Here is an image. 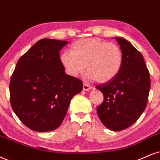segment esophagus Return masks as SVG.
<instances>
[{"label":"esophagus","mask_w":160,"mask_h":160,"mask_svg":"<svg viewBox=\"0 0 160 160\" xmlns=\"http://www.w3.org/2000/svg\"><path fill=\"white\" fill-rule=\"evenodd\" d=\"M92 88L90 87L89 86H88L87 84L84 83L83 84V87H82V90H83L84 92H87V91H89V90H91Z\"/></svg>","instance_id":"esophagus-1"}]
</instances>
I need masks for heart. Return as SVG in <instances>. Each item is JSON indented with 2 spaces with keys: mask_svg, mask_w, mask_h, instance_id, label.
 <instances>
[{
  "mask_svg": "<svg viewBox=\"0 0 160 160\" xmlns=\"http://www.w3.org/2000/svg\"><path fill=\"white\" fill-rule=\"evenodd\" d=\"M71 52H63L60 62L67 74L78 78L86 70L88 80L100 83L112 81L123 65V53L118 45L98 38H82L74 42Z\"/></svg>",
  "mask_w": 160,
  "mask_h": 160,
  "instance_id": "heart-1",
  "label": "heart"
}]
</instances>
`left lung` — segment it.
I'll list each match as a JSON object with an SVG mask.
<instances>
[{
    "label": "left lung",
    "instance_id": "left-lung-1",
    "mask_svg": "<svg viewBox=\"0 0 160 160\" xmlns=\"http://www.w3.org/2000/svg\"><path fill=\"white\" fill-rule=\"evenodd\" d=\"M115 38L123 53L122 68L112 81L95 87L103 95L97 112L106 128L121 131L136 122L145 109L151 80L142 53L125 38Z\"/></svg>",
    "mask_w": 160,
    "mask_h": 160
}]
</instances>
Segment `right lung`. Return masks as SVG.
<instances>
[{"label":"right lung","mask_w":160,"mask_h":160,"mask_svg":"<svg viewBox=\"0 0 160 160\" xmlns=\"http://www.w3.org/2000/svg\"><path fill=\"white\" fill-rule=\"evenodd\" d=\"M67 41L42 38L19 59L9 83L12 108L25 126L49 132L60 126L82 82L65 74L59 51Z\"/></svg>","instance_id":"add662e5"}]
</instances>
